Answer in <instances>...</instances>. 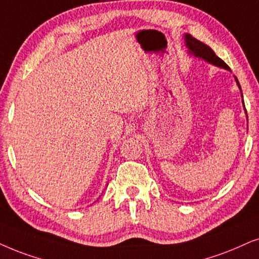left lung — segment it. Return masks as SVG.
<instances>
[{"label": "left lung", "instance_id": "obj_1", "mask_svg": "<svg viewBox=\"0 0 259 259\" xmlns=\"http://www.w3.org/2000/svg\"><path fill=\"white\" fill-rule=\"evenodd\" d=\"M184 39H185L186 48L189 49L190 54L194 55V56L198 57V58H202V60L207 61L208 63H211V64L217 65V67H220V68H224V69L230 70V67H228V65L226 64L220 57H218L217 55H215V52L212 51L211 49L208 47V45H205L204 42L197 40V39L192 37L191 34H185ZM235 81H237L238 87L240 88V84H239V81L237 77H235ZM240 91H241V88H240ZM241 96H243V93H241ZM243 103H244V100H243ZM245 112H246V111H245Z\"/></svg>", "mask_w": 259, "mask_h": 259}]
</instances>
